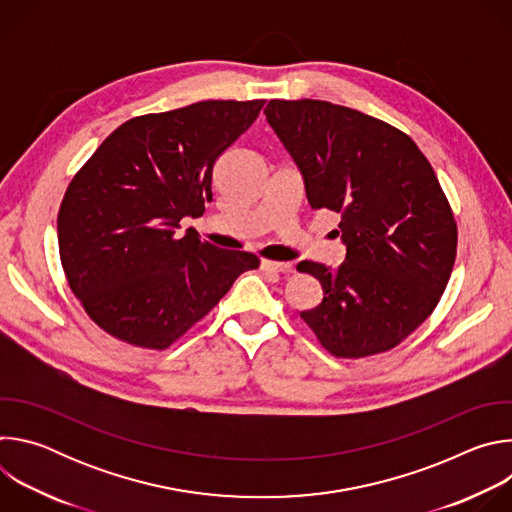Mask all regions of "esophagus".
Wrapping results in <instances>:
<instances>
[{"label":"esophagus","mask_w":512,"mask_h":512,"mask_svg":"<svg viewBox=\"0 0 512 512\" xmlns=\"http://www.w3.org/2000/svg\"><path fill=\"white\" fill-rule=\"evenodd\" d=\"M261 269H263V271L289 273V271H294V265H291V263H281V261H269V259H261Z\"/></svg>","instance_id":"1"}]
</instances>
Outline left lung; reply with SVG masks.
Listing matches in <instances>:
<instances>
[{
    "instance_id": "8db88e82",
    "label": "left lung",
    "mask_w": 512,
    "mask_h": 512,
    "mask_svg": "<svg viewBox=\"0 0 512 512\" xmlns=\"http://www.w3.org/2000/svg\"><path fill=\"white\" fill-rule=\"evenodd\" d=\"M269 125L304 174L312 208L340 214L346 261H302L322 302L300 318L336 358L387 352L440 304L458 225L431 164L401 129L318 99H271Z\"/></svg>"
}]
</instances>
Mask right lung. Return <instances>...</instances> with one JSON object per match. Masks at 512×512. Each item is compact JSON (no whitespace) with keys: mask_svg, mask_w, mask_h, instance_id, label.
Wrapping results in <instances>:
<instances>
[{"mask_svg":"<svg viewBox=\"0 0 512 512\" xmlns=\"http://www.w3.org/2000/svg\"><path fill=\"white\" fill-rule=\"evenodd\" d=\"M263 99L200 101L121 123L70 180L58 210L66 281L89 318L131 346L166 350L259 257L178 237L212 202V170Z\"/></svg>","mask_w":512,"mask_h":512,"instance_id":"obj_1","label":"right lung"}]
</instances>
